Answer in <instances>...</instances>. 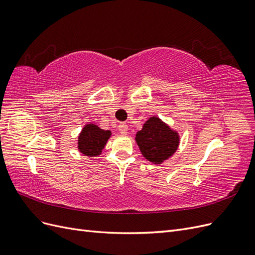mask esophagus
<instances>
[{"label": "esophagus", "instance_id": "1", "mask_svg": "<svg viewBox=\"0 0 255 255\" xmlns=\"http://www.w3.org/2000/svg\"><path fill=\"white\" fill-rule=\"evenodd\" d=\"M128 126L126 125V123H120L119 127H118L119 133L122 134V135H126V134L128 133Z\"/></svg>", "mask_w": 255, "mask_h": 255}]
</instances>
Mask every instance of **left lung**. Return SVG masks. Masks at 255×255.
I'll list each match as a JSON object with an SVG mask.
<instances>
[{
  "label": "left lung",
  "instance_id": "obj_1",
  "mask_svg": "<svg viewBox=\"0 0 255 255\" xmlns=\"http://www.w3.org/2000/svg\"><path fill=\"white\" fill-rule=\"evenodd\" d=\"M136 142L146 159L159 164L175 152L179 137L164 122L152 117L136 134Z\"/></svg>",
  "mask_w": 255,
  "mask_h": 255
}]
</instances>
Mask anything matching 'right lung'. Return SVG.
Masks as SVG:
<instances>
[{"mask_svg":"<svg viewBox=\"0 0 255 255\" xmlns=\"http://www.w3.org/2000/svg\"><path fill=\"white\" fill-rule=\"evenodd\" d=\"M110 136L111 130L102 129L95 125L86 126L79 136V150L86 156H98Z\"/></svg>","mask_w":255,"mask_h":255,"instance_id":"1","label":"right lung"}]
</instances>
